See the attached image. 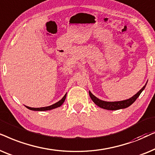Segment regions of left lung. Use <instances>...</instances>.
Instances as JSON below:
<instances>
[{"label": "left lung", "mask_w": 155, "mask_h": 155, "mask_svg": "<svg viewBox=\"0 0 155 155\" xmlns=\"http://www.w3.org/2000/svg\"><path fill=\"white\" fill-rule=\"evenodd\" d=\"M147 85V84L136 94L135 96L131 97L130 98L127 99L125 101H115V102H108V101H101L98 98H96L94 95H93L91 91H89V96L92 99L93 101L94 102V104L97 105V106L100 107V108L106 109V110H119V109H123L127 108V107L130 106L135 101L136 99H137L139 96L141 94L142 91L145 89V86Z\"/></svg>", "instance_id": "obj_1"}]
</instances>
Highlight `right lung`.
Instances as JSON below:
<instances>
[{"instance_id":"1","label":"right lung","mask_w":155,"mask_h":155,"mask_svg":"<svg viewBox=\"0 0 155 155\" xmlns=\"http://www.w3.org/2000/svg\"><path fill=\"white\" fill-rule=\"evenodd\" d=\"M66 96H67V94L64 95V96L61 99L60 101L58 102H57L56 104L51 105V106H47V107H42V108H30V107H28V106H26L27 108L28 109H30L31 110H38V111H45V110H51V109H54V108H58V107L61 106V105L63 104V103L64 102L65 99H66Z\"/></svg>"}]
</instances>
